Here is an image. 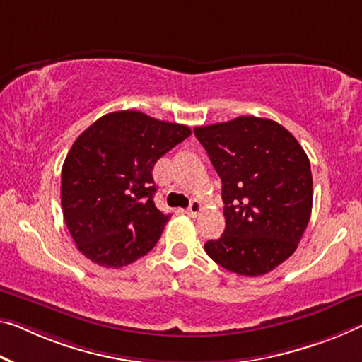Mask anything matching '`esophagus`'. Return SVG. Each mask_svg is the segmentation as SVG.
Masks as SVG:
<instances>
[{"mask_svg": "<svg viewBox=\"0 0 362 362\" xmlns=\"http://www.w3.org/2000/svg\"><path fill=\"white\" fill-rule=\"evenodd\" d=\"M202 209H204L202 202H200V200H197V199H194L191 205H189V209L186 210V214L189 216H197L200 212H202Z\"/></svg>", "mask_w": 362, "mask_h": 362, "instance_id": "34e87169", "label": "esophagus"}]
</instances>
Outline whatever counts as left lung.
Listing matches in <instances>:
<instances>
[{
    "instance_id": "left-lung-1",
    "label": "left lung",
    "mask_w": 362,
    "mask_h": 362,
    "mask_svg": "<svg viewBox=\"0 0 362 362\" xmlns=\"http://www.w3.org/2000/svg\"><path fill=\"white\" fill-rule=\"evenodd\" d=\"M194 134L221 180L225 231L205 243L223 269L269 274L296 251L313 210V173L304 148L272 119L239 116Z\"/></svg>"
}]
</instances>
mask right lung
I'll use <instances>...</instances> for the list:
<instances>
[{"instance_id":"right-lung-1","label":"right lung","mask_w":362,"mask_h":362,"mask_svg":"<svg viewBox=\"0 0 362 362\" xmlns=\"http://www.w3.org/2000/svg\"><path fill=\"white\" fill-rule=\"evenodd\" d=\"M189 136L185 124L124 110L102 116L76 139L61 170V205L87 259L119 269L152 251L170 220L153 202L152 170Z\"/></svg>"}]
</instances>
